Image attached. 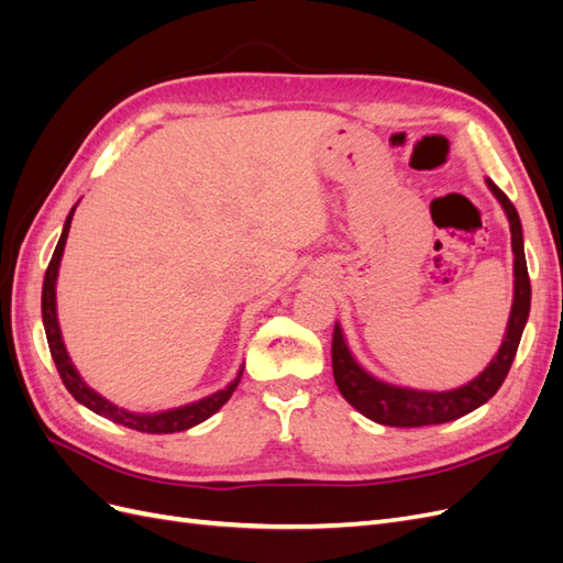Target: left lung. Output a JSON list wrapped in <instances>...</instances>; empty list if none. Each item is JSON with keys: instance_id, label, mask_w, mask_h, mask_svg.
I'll use <instances>...</instances> for the list:
<instances>
[{"instance_id": "left-lung-1", "label": "left lung", "mask_w": 563, "mask_h": 563, "mask_svg": "<svg viewBox=\"0 0 563 563\" xmlns=\"http://www.w3.org/2000/svg\"><path fill=\"white\" fill-rule=\"evenodd\" d=\"M486 185L493 197L500 201V207L509 220L515 253V296L512 310H509L507 319V329L503 335V345L498 354L490 360V364L470 383L444 391H432L391 385L373 376V373H368L360 362H356L343 329H340V323H335L331 345L335 385L340 389V395L373 422L389 424V428H424V424L451 422L486 404L507 378L509 366L515 362L523 327L528 321V312H531V279H528L523 232L515 203L507 199V195L493 180L486 178Z\"/></svg>"}]
</instances>
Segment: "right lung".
<instances>
[{
    "instance_id": "right-lung-1",
    "label": "right lung",
    "mask_w": 563,
    "mask_h": 563,
    "mask_svg": "<svg viewBox=\"0 0 563 563\" xmlns=\"http://www.w3.org/2000/svg\"><path fill=\"white\" fill-rule=\"evenodd\" d=\"M75 209H77V203L65 218L60 240L56 244L54 255H51V263L46 267L44 286H42V321H44L46 340H48V350H51V356H54V364L60 373L63 385L67 387V391H70V395L81 406H87L89 411L103 416V418H108L117 424H124V428H131V430L147 432V434H172V432H183V430L195 428V424L211 418L216 411L223 408V404L232 397V391L236 389V385H240L244 366L236 371L234 380L228 383V387L218 389V391H213V395L203 397L199 401L185 404V406H178V408H166V411H157V413H135V411H126V408L112 404L103 395H98L93 387L84 383V378L79 376V371L75 368L70 354H67V350H65L63 335H60V323H58V312H56V279H58V267H60V258H63V251H65L67 232H70Z\"/></svg>"
}]
</instances>
